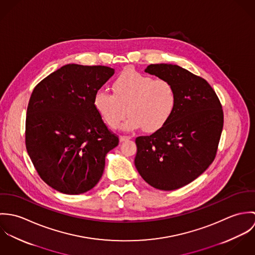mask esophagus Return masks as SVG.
Masks as SVG:
<instances>
[{
	"label": "esophagus",
	"instance_id": "1",
	"mask_svg": "<svg viewBox=\"0 0 255 255\" xmlns=\"http://www.w3.org/2000/svg\"><path fill=\"white\" fill-rule=\"evenodd\" d=\"M130 138H131L130 136H125V135H122V136H120V141H121V142H124V141L129 140Z\"/></svg>",
	"mask_w": 255,
	"mask_h": 255
}]
</instances>
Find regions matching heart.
<instances>
[{
    "label": "heart",
    "mask_w": 255,
    "mask_h": 255,
    "mask_svg": "<svg viewBox=\"0 0 255 255\" xmlns=\"http://www.w3.org/2000/svg\"><path fill=\"white\" fill-rule=\"evenodd\" d=\"M113 90L99 89L93 98L95 109L112 128H117L128 113L124 129L155 132L167 125L176 108L177 95L171 82L133 70L122 73Z\"/></svg>",
    "instance_id": "b5f03b06"
}]
</instances>
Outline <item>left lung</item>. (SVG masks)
Segmentation results:
<instances>
[{"label": "left lung", "mask_w": 255, "mask_h": 255, "mask_svg": "<svg viewBox=\"0 0 255 255\" xmlns=\"http://www.w3.org/2000/svg\"><path fill=\"white\" fill-rule=\"evenodd\" d=\"M145 72L172 83L177 104L165 127L135 139L134 165L151 186L178 189L214 161L224 124L222 105L204 78L177 65H150Z\"/></svg>", "instance_id": "1"}]
</instances>
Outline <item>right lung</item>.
<instances>
[{"label":"right lung","instance_id":"obj_1","mask_svg":"<svg viewBox=\"0 0 255 255\" xmlns=\"http://www.w3.org/2000/svg\"><path fill=\"white\" fill-rule=\"evenodd\" d=\"M115 73L105 66L69 64L41 80L29 99L25 145L40 178L66 194L100 181L107 153L119 144L93 98Z\"/></svg>","mask_w":255,"mask_h":255}]
</instances>
